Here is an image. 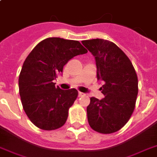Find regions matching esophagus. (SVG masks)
Returning <instances> with one entry per match:
<instances>
[{"label":"esophagus","mask_w":157,"mask_h":157,"mask_svg":"<svg viewBox=\"0 0 157 157\" xmlns=\"http://www.w3.org/2000/svg\"><path fill=\"white\" fill-rule=\"evenodd\" d=\"M84 95H85V94L81 93V92H79V93H78L79 97H82V96H84Z\"/></svg>","instance_id":"1"}]
</instances>
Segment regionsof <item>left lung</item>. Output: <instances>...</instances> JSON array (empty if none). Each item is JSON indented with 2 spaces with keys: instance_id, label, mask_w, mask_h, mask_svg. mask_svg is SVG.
Listing matches in <instances>:
<instances>
[{
  "instance_id": "obj_1",
  "label": "left lung",
  "mask_w": 157,
  "mask_h": 157,
  "mask_svg": "<svg viewBox=\"0 0 157 157\" xmlns=\"http://www.w3.org/2000/svg\"><path fill=\"white\" fill-rule=\"evenodd\" d=\"M95 58L97 78L103 81V99L92 97L87 107L90 126L101 134H112L124 126L134 112L138 95V76L127 55L112 41H81Z\"/></svg>"
}]
</instances>
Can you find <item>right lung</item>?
Here are the masks:
<instances>
[{
	"mask_svg": "<svg viewBox=\"0 0 157 157\" xmlns=\"http://www.w3.org/2000/svg\"><path fill=\"white\" fill-rule=\"evenodd\" d=\"M87 52L78 40L50 37L28 54L19 74L18 88L23 110L36 126L54 130L65 124L78 91L63 90L54 81L70 59Z\"/></svg>",
	"mask_w": 157,
	"mask_h": 157,
	"instance_id": "1",
	"label": "right lung"
}]
</instances>
